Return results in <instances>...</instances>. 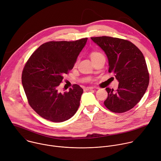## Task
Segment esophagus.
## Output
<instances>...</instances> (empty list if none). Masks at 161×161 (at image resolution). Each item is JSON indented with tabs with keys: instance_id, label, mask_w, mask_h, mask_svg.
<instances>
[{
	"instance_id": "obj_1",
	"label": "esophagus",
	"mask_w": 161,
	"mask_h": 161,
	"mask_svg": "<svg viewBox=\"0 0 161 161\" xmlns=\"http://www.w3.org/2000/svg\"><path fill=\"white\" fill-rule=\"evenodd\" d=\"M94 89L93 87H86V90H91V89Z\"/></svg>"
}]
</instances>
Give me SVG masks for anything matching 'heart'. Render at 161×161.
<instances>
[{
  "mask_svg": "<svg viewBox=\"0 0 161 161\" xmlns=\"http://www.w3.org/2000/svg\"><path fill=\"white\" fill-rule=\"evenodd\" d=\"M100 54H100V53H98V52H92V53H91L90 56H91V59H92V58H94L96 57V56H98V55H100Z\"/></svg>",
  "mask_w": 161,
  "mask_h": 161,
  "instance_id": "obj_1",
  "label": "heart"
}]
</instances>
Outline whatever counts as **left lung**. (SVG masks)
Returning <instances> with one entry per match:
<instances>
[{
    "label": "left lung",
    "instance_id": "left-lung-1",
    "mask_svg": "<svg viewBox=\"0 0 161 161\" xmlns=\"http://www.w3.org/2000/svg\"><path fill=\"white\" fill-rule=\"evenodd\" d=\"M106 54L108 72L119 81L118 89L106 90L105 107L115 113L133 108L142 99L149 83V74L143 53L132 42L107 36L91 37Z\"/></svg>",
    "mask_w": 161,
    "mask_h": 161
}]
</instances>
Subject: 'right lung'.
<instances>
[{"label": "right lung", "mask_w": 161, "mask_h": 161, "mask_svg": "<svg viewBox=\"0 0 161 161\" xmlns=\"http://www.w3.org/2000/svg\"><path fill=\"white\" fill-rule=\"evenodd\" d=\"M87 38L75 41H51L31 55L22 72L28 103L40 116L54 122L70 119L77 111L83 89L74 84L69 92L58 87L72 70Z\"/></svg>", "instance_id": "obj_1"}]
</instances>
